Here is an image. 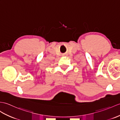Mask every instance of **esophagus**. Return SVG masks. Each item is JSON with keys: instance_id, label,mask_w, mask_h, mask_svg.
Segmentation results:
<instances>
[{"instance_id": "1", "label": "esophagus", "mask_w": 120, "mask_h": 120, "mask_svg": "<svg viewBox=\"0 0 120 120\" xmlns=\"http://www.w3.org/2000/svg\"><path fill=\"white\" fill-rule=\"evenodd\" d=\"M67 56L66 54H64L62 55V56Z\"/></svg>"}]
</instances>
